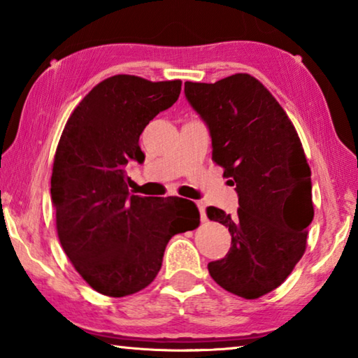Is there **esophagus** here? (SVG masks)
Returning a JSON list of instances; mask_svg holds the SVG:
<instances>
[{"label": "esophagus", "mask_w": 358, "mask_h": 358, "mask_svg": "<svg viewBox=\"0 0 358 358\" xmlns=\"http://www.w3.org/2000/svg\"><path fill=\"white\" fill-rule=\"evenodd\" d=\"M196 205H197L199 211H201V221L205 222V221H207V215H205V203L202 201H197Z\"/></svg>", "instance_id": "esophagus-1"}]
</instances>
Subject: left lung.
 <instances>
[{"label":"left lung","instance_id":"obj_1","mask_svg":"<svg viewBox=\"0 0 358 358\" xmlns=\"http://www.w3.org/2000/svg\"><path fill=\"white\" fill-rule=\"evenodd\" d=\"M185 94L208 126L213 161L238 194L237 215L207 208L229 227L226 257L208 264L227 292L259 299L286 281L306 250L314 217L311 169L292 121L250 74L215 83L185 82Z\"/></svg>","mask_w":358,"mask_h":358}]
</instances>
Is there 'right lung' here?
<instances>
[{
    "label": "right lung",
    "mask_w": 358,
    "mask_h": 358,
    "mask_svg": "<svg viewBox=\"0 0 358 358\" xmlns=\"http://www.w3.org/2000/svg\"><path fill=\"white\" fill-rule=\"evenodd\" d=\"M180 92L181 80L108 77L74 108L58 142L50 194L59 243L78 275L102 295L147 287L161 270L169 240L201 222L186 199L129 194L124 171L129 161L145 159L138 137Z\"/></svg>",
    "instance_id": "right-lung-1"
}]
</instances>
